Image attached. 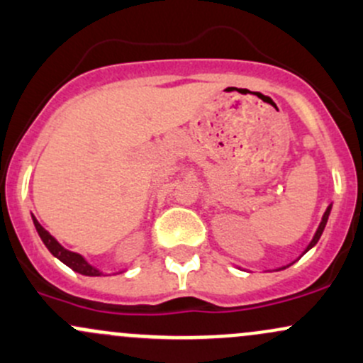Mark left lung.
Returning <instances> with one entry per match:
<instances>
[{
  "mask_svg": "<svg viewBox=\"0 0 363 363\" xmlns=\"http://www.w3.org/2000/svg\"><path fill=\"white\" fill-rule=\"evenodd\" d=\"M330 210H333V205H329L328 206V210H325L324 212V215H322V220H320V224H318V227H317V230H315V234H313V238H312V241L308 242V245H306V248L303 250V253L300 255V257H303V255L308 252V250H312L313 246L317 245L318 242V240H320V236H322V233H324V229H325V224H328V218H329V215H330ZM298 257V258H300ZM296 262V260H294ZM294 262H291V264L289 265H293ZM289 265H282V267H277V269H274V270H282V269H286V267H289ZM238 269H241V267H238ZM245 270V269H242ZM267 272H272V270H267Z\"/></svg>",
  "mask_w": 363,
  "mask_h": 363,
  "instance_id": "obj_1",
  "label": "left lung"
}]
</instances>
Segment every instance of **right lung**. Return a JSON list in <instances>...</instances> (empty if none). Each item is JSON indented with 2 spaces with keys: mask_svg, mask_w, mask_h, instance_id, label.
<instances>
[{
  "mask_svg": "<svg viewBox=\"0 0 363 363\" xmlns=\"http://www.w3.org/2000/svg\"><path fill=\"white\" fill-rule=\"evenodd\" d=\"M33 222H34V227L35 230H38L39 238H41V241L45 242V246L48 250H50V253L53 255L55 258H58L60 262H63L67 267H70L72 270H75V272L82 274V276H89V277H98V276H106L105 272H101V270L98 269V267L91 265L89 262L86 260L82 255L75 253V252H70V250L63 248L60 242L55 240L53 236H51L50 233L39 224L38 220H35V217L33 215ZM122 272H125V270H122Z\"/></svg>",
  "mask_w": 363,
  "mask_h": 363,
  "instance_id": "add662e5",
  "label": "right lung"
}]
</instances>
